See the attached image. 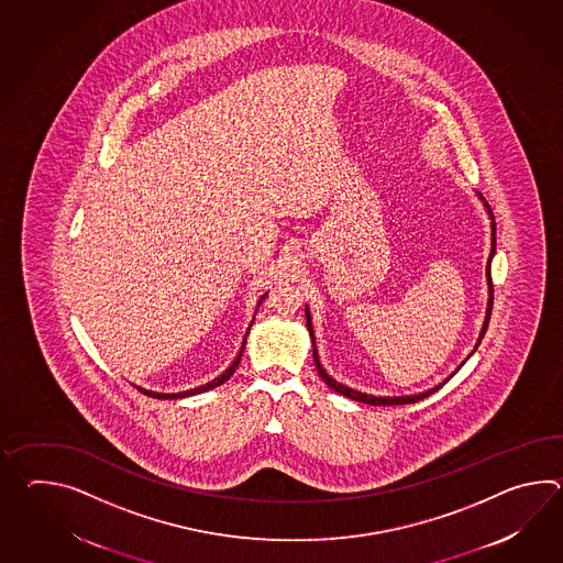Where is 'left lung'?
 I'll return each instance as SVG.
<instances>
[{
    "mask_svg": "<svg viewBox=\"0 0 563 563\" xmlns=\"http://www.w3.org/2000/svg\"><path fill=\"white\" fill-rule=\"evenodd\" d=\"M495 246H497V228L493 224V251H490V256H488V266H487V275H488V311L487 319H485V327H483V333H481V339L485 338V333H487L488 321H490V311H493V278H490V261H493V254H495ZM307 314V329H309V333H311L312 339V360H314V365H317V372L321 375V379L325 382L327 386L331 389H335L338 394L341 396H347L351 400L363 401V404H369V406H401V404H413V401L424 400L428 396H432L434 391H437L440 386L437 388L428 389L424 394H418V396H406V398H375V396H367V394H362V391H355V389L345 388V386H341L338 384L335 379H331L329 375L325 374V369H323V365L319 363V357H317V350H314V335H312V327H311V314L309 311L305 312ZM481 339H478V343H481Z\"/></svg>",
    "mask_w": 563,
    "mask_h": 563,
    "instance_id": "left-lung-1",
    "label": "left lung"
}]
</instances>
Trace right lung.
<instances>
[{"mask_svg":"<svg viewBox=\"0 0 563 563\" xmlns=\"http://www.w3.org/2000/svg\"><path fill=\"white\" fill-rule=\"evenodd\" d=\"M266 299V295H263L261 297V300H258V307H261V302ZM254 321V319H252ZM251 331V329H249ZM249 331H246V335H249ZM244 343H246V338H244V341H242V347H240V353H238L236 360H234V363L225 369L224 374L220 375V377H216L213 382H210V384H206V386H200V388H194L188 389V391H179V394H157V391H147V389H141L143 394H147V396H153V398H157V400H175V398H186V396H196V394H201V391H208V389L218 388V386H222L224 384L225 379H230V375L234 374L236 372L238 363H240V360H242V351H244Z\"/></svg>","mask_w":563,"mask_h":563,"instance_id":"obj_1","label":"right lung"}]
</instances>
